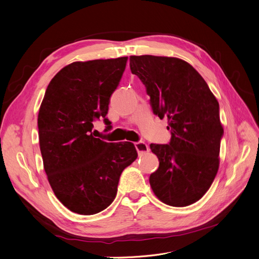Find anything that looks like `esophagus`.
<instances>
[{
  "label": "esophagus",
  "instance_id": "1",
  "mask_svg": "<svg viewBox=\"0 0 259 259\" xmlns=\"http://www.w3.org/2000/svg\"><path fill=\"white\" fill-rule=\"evenodd\" d=\"M135 147H136V150L138 151L139 154L146 153V152H148L149 150H150V149H149V146L145 142L135 143Z\"/></svg>",
  "mask_w": 259,
  "mask_h": 259
}]
</instances>
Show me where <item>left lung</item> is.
Wrapping results in <instances>:
<instances>
[{"label":"left lung","instance_id":"obj_1","mask_svg":"<svg viewBox=\"0 0 259 259\" xmlns=\"http://www.w3.org/2000/svg\"><path fill=\"white\" fill-rule=\"evenodd\" d=\"M130 67L146 86L153 113L167 117L171 134L168 145H150L160 164L149 183L165 204L190 205L209 189L219 167L224 128L218 101L200 73L183 59L131 56Z\"/></svg>","mask_w":259,"mask_h":259}]
</instances>
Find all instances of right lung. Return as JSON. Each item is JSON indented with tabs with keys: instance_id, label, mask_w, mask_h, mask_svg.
Returning <instances> with one entry per match:
<instances>
[{
	"instance_id": "1",
	"label": "right lung",
	"mask_w": 259,
	"mask_h": 259,
	"mask_svg": "<svg viewBox=\"0 0 259 259\" xmlns=\"http://www.w3.org/2000/svg\"><path fill=\"white\" fill-rule=\"evenodd\" d=\"M127 57L75 61L46 89L37 127L43 165L57 199L68 209L93 215L113 202L120 176L137 159L132 143L94 137L93 121L106 117Z\"/></svg>"
}]
</instances>
